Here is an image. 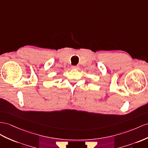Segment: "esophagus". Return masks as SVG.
<instances>
[{"mask_svg": "<svg viewBox=\"0 0 148 148\" xmlns=\"http://www.w3.org/2000/svg\"><path fill=\"white\" fill-rule=\"evenodd\" d=\"M78 68H79V66H72V69H77Z\"/></svg>", "mask_w": 148, "mask_h": 148, "instance_id": "34e87169", "label": "esophagus"}]
</instances>
